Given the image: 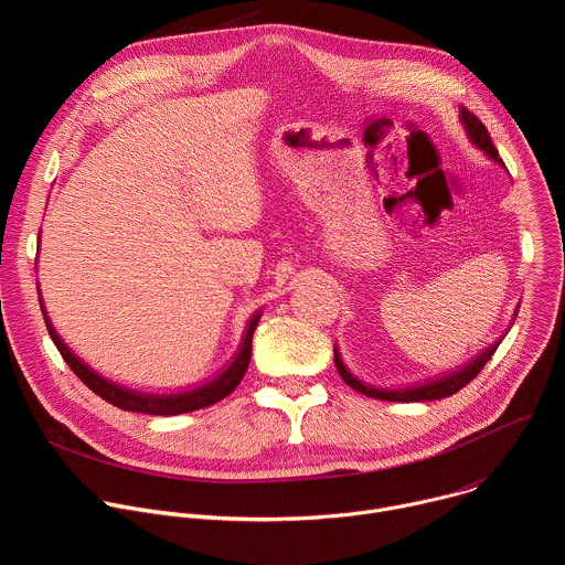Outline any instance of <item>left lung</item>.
I'll list each match as a JSON object with an SVG mask.
<instances>
[{"label":"left lung","instance_id":"left-lung-1","mask_svg":"<svg viewBox=\"0 0 565 565\" xmlns=\"http://www.w3.org/2000/svg\"><path fill=\"white\" fill-rule=\"evenodd\" d=\"M460 120H462V127H465L469 140H471L478 149L486 151L492 160H497L499 166H503V160H501V156H499V149L494 147V142H492V138H490V134H488V127L482 125V122H480L469 109H465V107L460 109ZM499 344H501V340H499L497 344H492L490 349L482 351L478 358H473L469 364H465L462 369H458V371H454V373H449V375H445V377H436V380H431V382L416 384V386H405V388H375V386H371V384L358 380V377L344 366L338 347L333 349V353H335V366H338L342 380H344L351 388H355V391H360V393H364V395H369V397L388 399V402H427V399L449 397V395H454L456 391H460L462 386H467V384L480 373V369L488 364V360L494 355V351L499 349Z\"/></svg>","mask_w":565,"mask_h":565}]
</instances>
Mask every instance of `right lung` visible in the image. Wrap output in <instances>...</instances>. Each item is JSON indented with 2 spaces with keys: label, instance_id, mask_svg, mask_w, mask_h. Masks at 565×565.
Returning a JSON list of instances; mask_svg holds the SVG:
<instances>
[{
  "label": "right lung",
  "instance_id": "obj_1",
  "mask_svg": "<svg viewBox=\"0 0 565 565\" xmlns=\"http://www.w3.org/2000/svg\"><path fill=\"white\" fill-rule=\"evenodd\" d=\"M40 295V292H38ZM40 308H42V315H44V321H46V331L53 340V344L57 347L60 355L64 358V362L71 366V371L83 380L96 395H100L103 399H107L109 405L122 409V412H136V414H149V416H179V414H188V412H196V409H205L210 405H214V402L223 399L225 395H230L238 382L244 380L246 371H248V364H250V355H253V335H255V329L259 324V317H262V310L248 321V329H246V335H244V342H241V349L234 358V362L223 371L218 373L214 380L205 382L203 386H196V388H190V391H181V393H170V395H160V393H142V391H134L129 386H122V384H116L107 377H103L100 373H96L89 364H85L83 360H79L66 344L64 340L55 333L51 319L46 317V310H44V303H42V297H40Z\"/></svg>",
  "mask_w": 565,
  "mask_h": 565
}]
</instances>
